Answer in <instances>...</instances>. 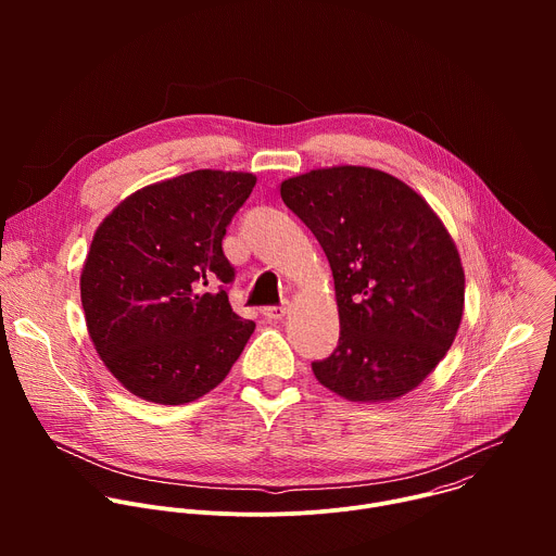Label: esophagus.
<instances>
[{"instance_id":"esophagus-1","label":"esophagus","mask_w":556,"mask_h":556,"mask_svg":"<svg viewBox=\"0 0 556 556\" xmlns=\"http://www.w3.org/2000/svg\"><path fill=\"white\" fill-rule=\"evenodd\" d=\"M288 309H290V305H288V301H283L279 305H266L262 312H264V316H266L268 321H281L283 316L288 314Z\"/></svg>"}]
</instances>
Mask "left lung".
<instances>
[{"label": "left lung", "mask_w": 556, "mask_h": 556, "mask_svg": "<svg viewBox=\"0 0 556 556\" xmlns=\"http://www.w3.org/2000/svg\"><path fill=\"white\" fill-rule=\"evenodd\" d=\"M281 200L334 277L341 337L312 363L316 380L354 403L401 399L444 358L462 321L464 270L444 224L414 189L369 167L283 180Z\"/></svg>", "instance_id": "8db88e82"}]
</instances>
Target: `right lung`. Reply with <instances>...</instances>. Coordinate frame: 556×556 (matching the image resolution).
<instances>
[{"mask_svg":"<svg viewBox=\"0 0 556 556\" xmlns=\"http://www.w3.org/2000/svg\"><path fill=\"white\" fill-rule=\"evenodd\" d=\"M253 174L200 169L144 187L99 226L81 303L92 343L134 395L191 403L217 387L255 324L235 314L226 226L249 200Z\"/></svg>","mask_w":556,"mask_h":556,"instance_id":"obj_1","label":"right lung"}]
</instances>
